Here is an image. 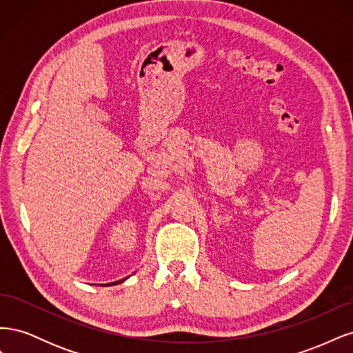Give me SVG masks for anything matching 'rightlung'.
<instances>
[{
    "label": "right lung",
    "instance_id": "obj_1",
    "mask_svg": "<svg viewBox=\"0 0 353 353\" xmlns=\"http://www.w3.org/2000/svg\"><path fill=\"white\" fill-rule=\"evenodd\" d=\"M123 280H121V281H117V283H122ZM117 283H112V284H108V285H113V284H117Z\"/></svg>",
    "mask_w": 353,
    "mask_h": 353
}]
</instances>
